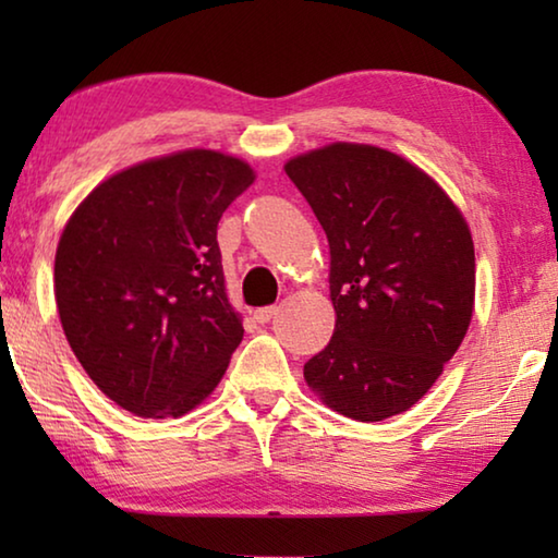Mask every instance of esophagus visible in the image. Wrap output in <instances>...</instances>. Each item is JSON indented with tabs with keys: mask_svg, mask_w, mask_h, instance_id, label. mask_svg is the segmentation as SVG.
Listing matches in <instances>:
<instances>
[{
	"mask_svg": "<svg viewBox=\"0 0 558 558\" xmlns=\"http://www.w3.org/2000/svg\"><path fill=\"white\" fill-rule=\"evenodd\" d=\"M276 315H278V307H260V310H256V313H253V319H256V323H260V325H268Z\"/></svg>",
	"mask_w": 558,
	"mask_h": 558,
	"instance_id": "obj_1",
	"label": "esophagus"
}]
</instances>
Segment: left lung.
I'll return each mask as SVG.
<instances>
[{
  "mask_svg": "<svg viewBox=\"0 0 558 558\" xmlns=\"http://www.w3.org/2000/svg\"><path fill=\"white\" fill-rule=\"evenodd\" d=\"M286 174L329 243L335 335L305 364L327 409L374 423L409 411L442 374L475 310V245L436 179L391 149L332 143Z\"/></svg>",
  "mask_w": 558,
  "mask_h": 558,
  "instance_id": "8db88e82",
  "label": "left lung"
}]
</instances>
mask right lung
Returning a JSON list of instances; mask_svg holds the SVG:
<instances>
[{
	"label": "right lung",
	"instance_id": "obj_1",
	"mask_svg": "<svg viewBox=\"0 0 558 558\" xmlns=\"http://www.w3.org/2000/svg\"><path fill=\"white\" fill-rule=\"evenodd\" d=\"M253 179L245 159L179 149L102 179L65 221L53 263L63 335L120 409L179 418L223 379L243 319L216 226Z\"/></svg>",
	"mask_w": 558,
	"mask_h": 558
}]
</instances>
